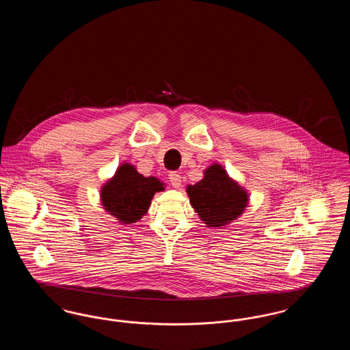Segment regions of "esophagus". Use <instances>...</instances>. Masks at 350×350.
Instances as JSON below:
<instances>
[{"instance_id": "esophagus-1", "label": "esophagus", "mask_w": 350, "mask_h": 350, "mask_svg": "<svg viewBox=\"0 0 350 350\" xmlns=\"http://www.w3.org/2000/svg\"><path fill=\"white\" fill-rule=\"evenodd\" d=\"M169 181L172 183L173 187H180L181 186V176L177 172H170L169 173Z\"/></svg>"}]
</instances>
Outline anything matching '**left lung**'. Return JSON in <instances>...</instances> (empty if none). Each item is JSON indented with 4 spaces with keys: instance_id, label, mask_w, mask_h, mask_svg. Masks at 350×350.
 <instances>
[{
    "instance_id": "1",
    "label": "left lung",
    "mask_w": 350,
    "mask_h": 350,
    "mask_svg": "<svg viewBox=\"0 0 350 350\" xmlns=\"http://www.w3.org/2000/svg\"><path fill=\"white\" fill-rule=\"evenodd\" d=\"M187 196L194 210L207 227H221L243 214L248 194L233 183L226 170L214 164L204 172V178L189 185Z\"/></svg>"
}]
</instances>
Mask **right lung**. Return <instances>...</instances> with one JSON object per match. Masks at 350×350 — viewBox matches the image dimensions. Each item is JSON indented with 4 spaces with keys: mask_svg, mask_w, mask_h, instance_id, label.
<instances>
[{
    "mask_svg": "<svg viewBox=\"0 0 350 350\" xmlns=\"http://www.w3.org/2000/svg\"><path fill=\"white\" fill-rule=\"evenodd\" d=\"M164 185L154 177H144L130 164H123L100 190L105 210L124 224L135 223L148 211L154 193Z\"/></svg>",
    "mask_w": 350,
    "mask_h": 350,
    "instance_id": "1",
    "label": "right lung"
}]
</instances>
